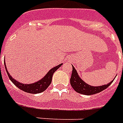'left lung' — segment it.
I'll return each mask as SVG.
<instances>
[{"mask_svg": "<svg viewBox=\"0 0 123 123\" xmlns=\"http://www.w3.org/2000/svg\"><path fill=\"white\" fill-rule=\"evenodd\" d=\"M70 81V84L72 86V87L76 92L86 95H93V94L101 92V91L105 90L106 88L109 87V86H110L111 83L113 82V81H111L110 83H109L108 84L101 86H95V87L88 85V84L84 82L79 77L76 70L73 66H72V72Z\"/></svg>", "mask_w": 123, "mask_h": 123, "instance_id": "obj_1", "label": "left lung"}]
</instances>
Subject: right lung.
Returning a JSON list of instances; mask_svg holds the SVG:
<instances>
[{
    "instance_id": "1",
    "label": "right lung",
    "mask_w": 123,
    "mask_h": 123,
    "mask_svg": "<svg viewBox=\"0 0 123 123\" xmlns=\"http://www.w3.org/2000/svg\"><path fill=\"white\" fill-rule=\"evenodd\" d=\"M62 64H59L58 66L53 68L52 69H51L49 71L48 73L41 80L38 81L37 82L33 83V84H23L22 83L18 82V81L14 80V78H12V76L10 75L8 72L7 71L6 64H5V62H4L5 68L6 70L7 74L10 80H11L12 83L16 87L19 88V89L22 90L24 92L30 93H39L43 92L46 89L49 87V86L51 84V81H52V78H53V75L54 72H55L56 70L59 68V67H61Z\"/></svg>"
}]
</instances>
